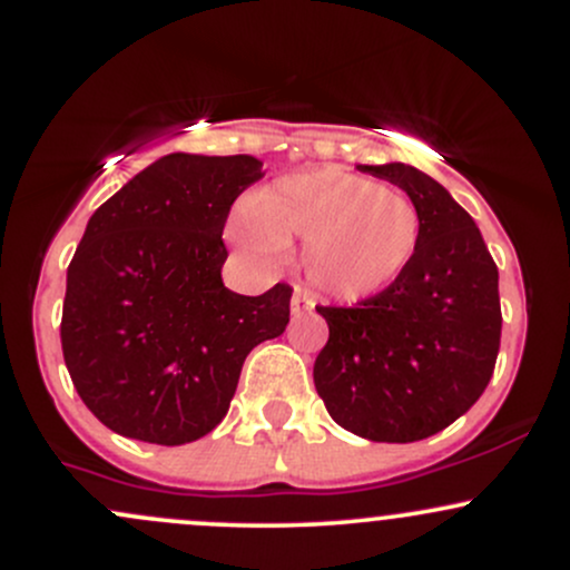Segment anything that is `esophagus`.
<instances>
[{
  "mask_svg": "<svg viewBox=\"0 0 570 570\" xmlns=\"http://www.w3.org/2000/svg\"><path fill=\"white\" fill-rule=\"evenodd\" d=\"M313 307V297H311V292L307 289H294V294H292V313L294 316H299V313L303 311H311Z\"/></svg>",
  "mask_w": 570,
  "mask_h": 570,
  "instance_id": "esophagus-1",
  "label": "esophagus"
}]
</instances>
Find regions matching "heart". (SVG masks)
Returning <instances> with one entry per match:
<instances>
[{"label": "heart", "mask_w": 570, "mask_h": 570, "mask_svg": "<svg viewBox=\"0 0 570 570\" xmlns=\"http://www.w3.org/2000/svg\"><path fill=\"white\" fill-rule=\"evenodd\" d=\"M415 200L364 176L324 168L259 187L235 214L227 238L246 257L271 263L305 244V276L326 297L358 303L407 273L421 246Z\"/></svg>", "instance_id": "heart-1"}]
</instances>
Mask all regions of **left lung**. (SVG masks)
Returning <instances> with one entry per match:
<instances>
[{
	"label": "left lung",
	"mask_w": 570,
	"mask_h": 570,
	"mask_svg": "<svg viewBox=\"0 0 570 570\" xmlns=\"http://www.w3.org/2000/svg\"><path fill=\"white\" fill-rule=\"evenodd\" d=\"M399 185L423 219L396 284L351 307L316 305L330 340L313 383L337 426L372 442H417L458 421L493 377L499 267L480 227L440 181L404 163L358 166Z\"/></svg>",
	"instance_id": "8db88e82"
}]
</instances>
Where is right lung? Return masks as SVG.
Here are the masks:
<instances>
[{
    "instance_id": "1",
    "label": "right lung",
    "mask_w": 570,
    "mask_h": 570,
    "mask_svg": "<svg viewBox=\"0 0 570 570\" xmlns=\"http://www.w3.org/2000/svg\"><path fill=\"white\" fill-rule=\"evenodd\" d=\"M263 179L252 155L174 153L96 208L67 271L63 362L117 434L187 444L217 429L254 345L284 335L292 286L222 284L230 206Z\"/></svg>"
}]
</instances>
